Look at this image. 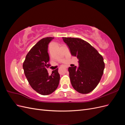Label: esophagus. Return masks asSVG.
I'll return each mask as SVG.
<instances>
[{
  "label": "esophagus",
  "instance_id": "1",
  "mask_svg": "<svg viewBox=\"0 0 125 125\" xmlns=\"http://www.w3.org/2000/svg\"><path fill=\"white\" fill-rule=\"evenodd\" d=\"M64 67H65V69H67V68H68V67H67V66H65Z\"/></svg>",
  "mask_w": 125,
  "mask_h": 125
}]
</instances>
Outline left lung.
<instances>
[{
    "label": "left lung",
    "mask_w": 125,
    "mask_h": 125,
    "mask_svg": "<svg viewBox=\"0 0 125 125\" xmlns=\"http://www.w3.org/2000/svg\"><path fill=\"white\" fill-rule=\"evenodd\" d=\"M69 47L72 56L79 59V67L68 68L72 86L82 94L95 89L103 74L105 63L102 56L87 42L79 38L62 37Z\"/></svg>",
    "instance_id": "8db88e82"
}]
</instances>
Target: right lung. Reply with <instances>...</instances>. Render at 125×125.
Masks as SVG:
<instances>
[{
  "label": "right lung",
  "instance_id": "obj_1",
  "mask_svg": "<svg viewBox=\"0 0 125 125\" xmlns=\"http://www.w3.org/2000/svg\"><path fill=\"white\" fill-rule=\"evenodd\" d=\"M54 37H47L39 41L26 55L23 63L25 77L30 85L43 95H49L58 86L60 75L58 69L49 75L47 68L51 66L47 52L48 45Z\"/></svg>",
  "mask_w": 125,
  "mask_h": 125
}]
</instances>
